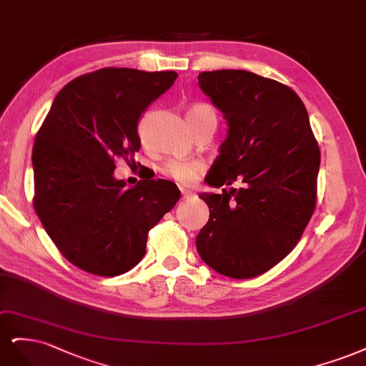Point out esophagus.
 <instances>
[{
  "mask_svg": "<svg viewBox=\"0 0 366 366\" xmlns=\"http://www.w3.org/2000/svg\"><path fill=\"white\" fill-rule=\"evenodd\" d=\"M194 194L192 192H187V190H182V199H190L193 197Z\"/></svg>",
  "mask_w": 366,
  "mask_h": 366,
  "instance_id": "esophagus-1",
  "label": "esophagus"
}]
</instances>
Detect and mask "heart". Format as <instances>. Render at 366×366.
<instances>
[{
  "mask_svg": "<svg viewBox=\"0 0 366 366\" xmlns=\"http://www.w3.org/2000/svg\"><path fill=\"white\" fill-rule=\"evenodd\" d=\"M208 119H214L217 122L216 112L209 104L197 103L188 109V120H190L193 129ZM205 169L207 166L202 159H169L162 164L159 170L166 178L187 187L196 182Z\"/></svg>",
  "mask_w": 366,
  "mask_h": 366,
  "instance_id": "obj_1",
  "label": "heart"
}]
</instances>
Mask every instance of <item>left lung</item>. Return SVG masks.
Segmentation results:
<instances>
[{"label": "left lung", "mask_w": 366, "mask_h": 366, "mask_svg": "<svg viewBox=\"0 0 366 366\" xmlns=\"http://www.w3.org/2000/svg\"><path fill=\"white\" fill-rule=\"evenodd\" d=\"M197 80L229 127L208 184L242 187L200 194L209 219L196 247L216 272L254 278L278 264L310 222L321 152L307 109L287 85L244 69L204 71Z\"/></svg>", "instance_id": "8db88e82"}]
</instances>
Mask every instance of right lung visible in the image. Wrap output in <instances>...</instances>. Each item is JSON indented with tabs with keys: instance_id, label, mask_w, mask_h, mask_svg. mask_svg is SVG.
Returning <instances> with one entry per match:
<instances>
[{
	"instance_id": "obj_1",
	"label": "right lung",
	"mask_w": 366,
	"mask_h": 366,
	"mask_svg": "<svg viewBox=\"0 0 366 366\" xmlns=\"http://www.w3.org/2000/svg\"><path fill=\"white\" fill-rule=\"evenodd\" d=\"M178 77L174 71L102 68L57 94L33 146L34 211L69 263L117 277L146 254L149 231L181 192L164 179L132 188L114 178L117 159L139 150L138 122Z\"/></svg>"
}]
</instances>
